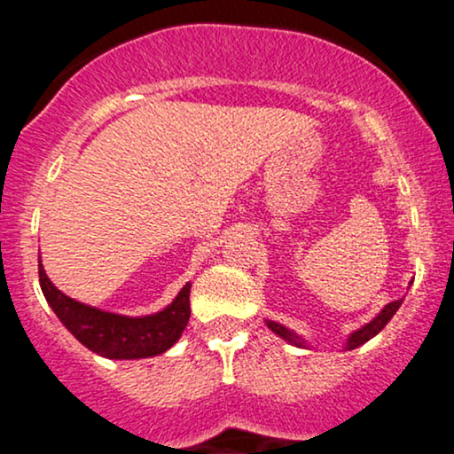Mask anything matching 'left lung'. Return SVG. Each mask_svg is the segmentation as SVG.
I'll return each instance as SVG.
<instances>
[{
	"label": "left lung",
	"mask_w": 454,
	"mask_h": 454,
	"mask_svg": "<svg viewBox=\"0 0 454 454\" xmlns=\"http://www.w3.org/2000/svg\"><path fill=\"white\" fill-rule=\"evenodd\" d=\"M401 301L403 299H399V301H393V303H388L387 307H384L382 311H380V314L373 317L372 322H369V325H364L363 328H358L356 333H352L350 335V340H348V346H346V350H354V348H358V346H363L364 341H369L372 340V337H376L380 331H382L384 326L388 325V320L390 317L395 316V311L399 309L401 307ZM269 325V328L273 333H278V335L281 337V340H286V341H290L293 343V346H296V348H305V341L301 340L299 335H294V333H290L288 328L286 326H281V325H278V322H267Z\"/></svg>",
	"instance_id": "left-lung-1"
}]
</instances>
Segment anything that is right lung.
Listing matches in <instances>:
<instances>
[{
  "label": "right lung",
  "instance_id": "1",
  "mask_svg": "<svg viewBox=\"0 0 454 454\" xmlns=\"http://www.w3.org/2000/svg\"><path fill=\"white\" fill-rule=\"evenodd\" d=\"M40 288L64 322L85 348L106 358H147L168 350L190 322V284L164 311L145 317H128L93 309L57 290L38 260Z\"/></svg>",
  "mask_w": 454,
  "mask_h": 454
}]
</instances>
